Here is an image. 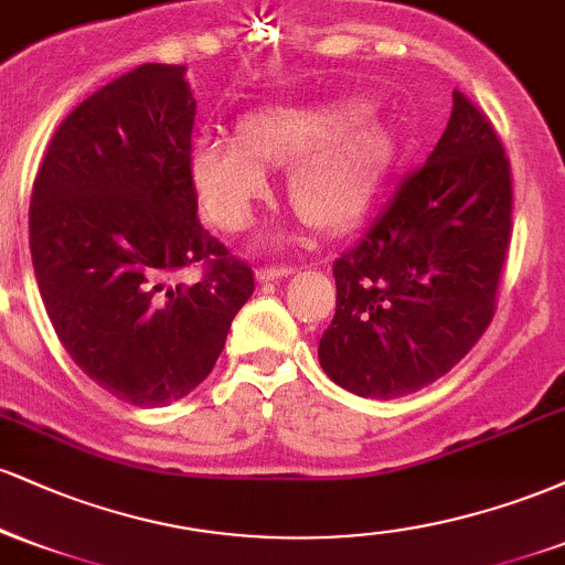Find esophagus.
Wrapping results in <instances>:
<instances>
[{
  "mask_svg": "<svg viewBox=\"0 0 565 565\" xmlns=\"http://www.w3.org/2000/svg\"><path fill=\"white\" fill-rule=\"evenodd\" d=\"M291 274H295V265H263V268L257 270V278H260V281H276V278Z\"/></svg>",
  "mask_w": 565,
  "mask_h": 565,
  "instance_id": "34e87169",
  "label": "esophagus"
}]
</instances>
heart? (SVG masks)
Wrapping results in <instances>:
<instances>
[{"label":"heart","mask_w":565,"mask_h":565,"mask_svg":"<svg viewBox=\"0 0 565 565\" xmlns=\"http://www.w3.org/2000/svg\"><path fill=\"white\" fill-rule=\"evenodd\" d=\"M355 103L270 106L238 121V139L201 135L188 172L223 231L242 233L268 196L265 164L289 167V199L305 223L340 231L366 210L387 159V138Z\"/></svg>","instance_id":"b5f03b06"}]
</instances>
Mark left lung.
Instances as JSON below:
<instances>
[{"instance_id": "1", "label": "left lung", "mask_w": 565, "mask_h": 565, "mask_svg": "<svg viewBox=\"0 0 565 565\" xmlns=\"http://www.w3.org/2000/svg\"><path fill=\"white\" fill-rule=\"evenodd\" d=\"M510 236V159L489 116L454 89L438 146L332 265L323 372L382 401L444 377L494 319Z\"/></svg>"}]
</instances>
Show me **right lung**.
Instances as JSON below:
<instances>
[{"instance_id":"add662e5","label":"right lung","mask_w":565,"mask_h":565,"mask_svg":"<svg viewBox=\"0 0 565 565\" xmlns=\"http://www.w3.org/2000/svg\"><path fill=\"white\" fill-rule=\"evenodd\" d=\"M193 119L185 66L142 63L63 119L31 193V263L57 340L135 406L191 393L255 291L252 265L199 223ZM185 267L202 270L196 285L177 281Z\"/></svg>"}]
</instances>
